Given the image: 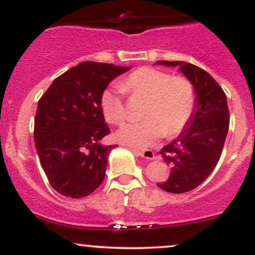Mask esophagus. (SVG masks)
Returning <instances> with one entry per match:
<instances>
[{
  "label": "esophagus",
  "instance_id": "1",
  "mask_svg": "<svg viewBox=\"0 0 255 255\" xmlns=\"http://www.w3.org/2000/svg\"><path fill=\"white\" fill-rule=\"evenodd\" d=\"M133 152L136 156L146 158V159H154V152L152 150H133Z\"/></svg>",
  "mask_w": 255,
  "mask_h": 255
}]
</instances>
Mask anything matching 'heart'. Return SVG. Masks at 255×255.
<instances>
[{"instance_id":"heart-1","label":"heart","mask_w":255,"mask_h":255,"mask_svg":"<svg viewBox=\"0 0 255 255\" xmlns=\"http://www.w3.org/2000/svg\"><path fill=\"white\" fill-rule=\"evenodd\" d=\"M127 92L147 98L145 120L130 122L119 130L121 142L134 147H148L162 136H174L181 133L194 113V86L184 77H171L169 73L140 67L121 83ZM101 110L105 121L120 126L127 118V111L121 89L114 87L103 91L101 96Z\"/></svg>"}]
</instances>
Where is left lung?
I'll use <instances>...</instances> for the list:
<instances>
[{
  "mask_svg": "<svg viewBox=\"0 0 255 255\" xmlns=\"http://www.w3.org/2000/svg\"><path fill=\"white\" fill-rule=\"evenodd\" d=\"M156 63L180 67L197 96L191 121L174 141L160 150L164 162L170 166V175L157 186L180 194L197 188L217 165L229 129V109L224 91L206 71L183 61Z\"/></svg>",
  "mask_w": 255,
  "mask_h": 255,
  "instance_id": "left-lung-1",
  "label": "left lung"
}]
</instances>
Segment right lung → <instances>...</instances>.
<instances>
[{
    "label": "right lung",
    "instance_id": "1",
    "mask_svg": "<svg viewBox=\"0 0 255 255\" xmlns=\"http://www.w3.org/2000/svg\"><path fill=\"white\" fill-rule=\"evenodd\" d=\"M129 69L81 62L55 79L38 102L34 145L51 187L64 197H87L103 182L108 157L118 145L99 144L110 133L101 96Z\"/></svg>",
    "mask_w": 255,
    "mask_h": 255
}]
</instances>
